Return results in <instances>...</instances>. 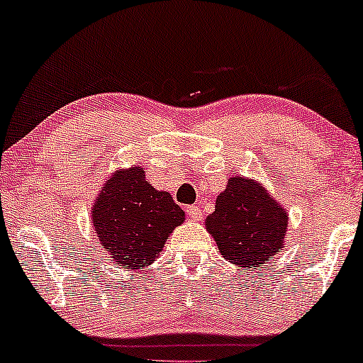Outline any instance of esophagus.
<instances>
[{"label": "esophagus", "mask_w": 363, "mask_h": 363, "mask_svg": "<svg viewBox=\"0 0 363 363\" xmlns=\"http://www.w3.org/2000/svg\"><path fill=\"white\" fill-rule=\"evenodd\" d=\"M186 214H189V218L192 219V221H201L202 216H203L202 209H201V207H199V206H190V207H186Z\"/></svg>", "instance_id": "obj_1"}]
</instances>
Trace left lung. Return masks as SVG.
Wrapping results in <instances>:
<instances>
[{"instance_id":"obj_1","label":"left lung","mask_w":363,"mask_h":363,"mask_svg":"<svg viewBox=\"0 0 363 363\" xmlns=\"http://www.w3.org/2000/svg\"><path fill=\"white\" fill-rule=\"evenodd\" d=\"M206 230L228 262L250 271L283 250L288 214L264 185L235 174L206 218Z\"/></svg>"}]
</instances>
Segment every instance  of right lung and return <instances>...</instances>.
<instances>
[{"label": "right lung", "mask_w": 363, "mask_h": 363, "mask_svg": "<svg viewBox=\"0 0 363 363\" xmlns=\"http://www.w3.org/2000/svg\"><path fill=\"white\" fill-rule=\"evenodd\" d=\"M94 231L106 254L121 269L150 266L166 240L185 221L168 192L145 180L142 166L116 169L101 186L91 209Z\"/></svg>", "instance_id": "add662e5"}]
</instances>
